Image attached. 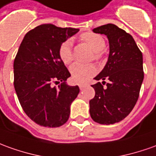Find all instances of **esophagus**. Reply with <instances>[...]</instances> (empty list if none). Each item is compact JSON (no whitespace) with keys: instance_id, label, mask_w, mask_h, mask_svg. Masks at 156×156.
Instances as JSON below:
<instances>
[{"instance_id":"1","label":"esophagus","mask_w":156,"mask_h":156,"mask_svg":"<svg viewBox=\"0 0 156 156\" xmlns=\"http://www.w3.org/2000/svg\"><path fill=\"white\" fill-rule=\"evenodd\" d=\"M87 84H80L79 85V87H80V90H83V89H84L85 87H87Z\"/></svg>"}]
</instances>
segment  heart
Listing matches in <instances>:
<instances>
[{"instance_id": "obj_1", "label": "heart", "mask_w": 156, "mask_h": 156, "mask_svg": "<svg viewBox=\"0 0 156 156\" xmlns=\"http://www.w3.org/2000/svg\"><path fill=\"white\" fill-rule=\"evenodd\" d=\"M80 39L88 45L93 50V58L96 61H99L103 56V50L105 48V40L98 34L93 32H85L80 35ZM60 59L65 64H69L74 59L73 41L71 39L64 41L58 48ZM97 69L92 64H82L76 63L70 67V74L73 80L77 83L84 82L90 77L95 75Z\"/></svg>"}]
</instances>
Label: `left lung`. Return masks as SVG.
Instances as JSON below:
<instances>
[{
	"label": "left lung",
	"instance_id": "obj_1",
	"mask_svg": "<svg viewBox=\"0 0 156 156\" xmlns=\"http://www.w3.org/2000/svg\"><path fill=\"white\" fill-rule=\"evenodd\" d=\"M94 33L104 34L109 39L108 62L92 85L95 96L90 100V115L103 125L122 121L137 103L144 80L143 54L133 36L113 23L97 27ZM109 82L103 87L105 79Z\"/></svg>",
	"mask_w": 156,
	"mask_h": 156
}]
</instances>
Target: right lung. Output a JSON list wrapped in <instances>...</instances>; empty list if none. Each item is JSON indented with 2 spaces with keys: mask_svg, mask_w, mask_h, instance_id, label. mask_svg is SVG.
<instances>
[{
  "mask_svg": "<svg viewBox=\"0 0 156 156\" xmlns=\"http://www.w3.org/2000/svg\"><path fill=\"white\" fill-rule=\"evenodd\" d=\"M79 29L41 24L24 35L13 63L14 88L23 111L36 124L58 127L66 123L78 86H68L70 73L60 59L58 48ZM63 83L56 88L53 83Z\"/></svg>",
  "mask_w": 156,
  "mask_h": 156,
  "instance_id": "right-lung-1",
  "label": "right lung"
}]
</instances>
